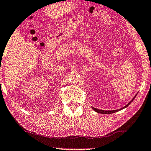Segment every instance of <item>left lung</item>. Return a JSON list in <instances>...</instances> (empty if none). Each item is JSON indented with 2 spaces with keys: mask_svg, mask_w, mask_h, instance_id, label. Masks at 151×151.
I'll list each match as a JSON object with an SVG mask.
<instances>
[{
  "mask_svg": "<svg viewBox=\"0 0 151 151\" xmlns=\"http://www.w3.org/2000/svg\"><path fill=\"white\" fill-rule=\"evenodd\" d=\"M136 96H137V94H136L135 96L133 97V98L132 99V100H131V101H130V102H129V103H128V104H127V105H126V106H124V107H122V108H121V109H117V110H113V111H104V110H100V109H96V108H94V107H92V109H93V110H94L95 111H96V112H97V113H102V114H111V113H113L117 112V111H121L122 109H124L127 108V106H129V104H131V103L133 101L134 99H135V98L136 97Z\"/></svg>",
  "mask_w": 151,
  "mask_h": 151,
  "instance_id": "8db88e82",
  "label": "left lung"
}]
</instances>
